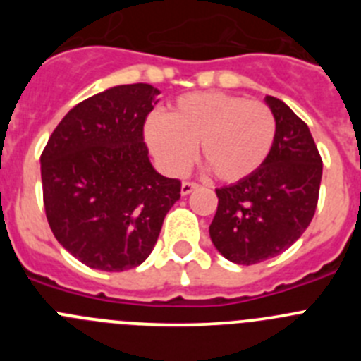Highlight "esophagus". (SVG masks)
I'll return each mask as SVG.
<instances>
[{
    "mask_svg": "<svg viewBox=\"0 0 361 361\" xmlns=\"http://www.w3.org/2000/svg\"><path fill=\"white\" fill-rule=\"evenodd\" d=\"M197 188H199V184H197V183H191V180H184L183 186H180V193H183V195H190L191 191H195Z\"/></svg>",
    "mask_w": 361,
    "mask_h": 361,
    "instance_id": "1",
    "label": "esophagus"
}]
</instances>
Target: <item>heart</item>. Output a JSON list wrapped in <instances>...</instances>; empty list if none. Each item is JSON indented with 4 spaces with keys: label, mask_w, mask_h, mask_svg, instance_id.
Wrapping results in <instances>:
<instances>
[{
    "label": "heart",
    "mask_w": 361,
    "mask_h": 361,
    "mask_svg": "<svg viewBox=\"0 0 361 361\" xmlns=\"http://www.w3.org/2000/svg\"><path fill=\"white\" fill-rule=\"evenodd\" d=\"M146 141L161 164L183 173L200 145L204 168L224 183L250 177L269 157L276 121L269 106L224 92L178 97L166 117H149Z\"/></svg>",
    "instance_id": "b5f03b06"
}]
</instances>
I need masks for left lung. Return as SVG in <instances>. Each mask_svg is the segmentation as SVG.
<instances>
[{
    "mask_svg": "<svg viewBox=\"0 0 361 361\" xmlns=\"http://www.w3.org/2000/svg\"><path fill=\"white\" fill-rule=\"evenodd\" d=\"M276 121L269 157L250 177L219 188L209 237L222 257L242 266L286 251L311 224L322 180V157L307 124L267 95Z\"/></svg>",
    "mask_w": 361,
    "mask_h": 361,
    "instance_id": "8db88e82",
    "label": "left lung"
}]
</instances>
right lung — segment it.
I'll return each instance as SVG.
<instances>
[{
    "label": "right lung",
    "mask_w": 361,
    "mask_h": 361,
    "mask_svg": "<svg viewBox=\"0 0 361 361\" xmlns=\"http://www.w3.org/2000/svg\"><path fill=\"white\" fill-rule=\"evenodd\" d=\"M157 95L146 82L92 95L63 117L41 153L49 226L85 266H141L180 197V180L162 177L148 159L145 123Z\"/></svg>",
    "instance_id": "right-lung-1"
}]
</instances>
